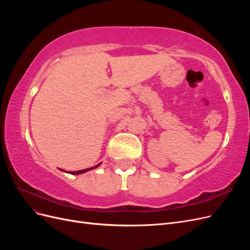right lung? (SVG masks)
Here are the masks:
<instances>
[{"label": "right lung", "mask_w": 250, "mask_h": 250, "mask_svg": "<svg viewBox=\"0 0 250 250\" xmlns=\"http://www.w3.org/2000/svg\"><path fill=\"white\" fill-rule=\"evenodd\" d=\"M100 165V164H99ZM99 165H97V166H95V167H92V168H88V169H84V170H80V171H74V172H71L72 174H81V173H84V172H87V171H89V170H92V169H95V168H97L98 166Z\"/></svg>", "instance_id": "add662e5"}]
</instances>
